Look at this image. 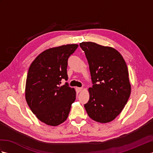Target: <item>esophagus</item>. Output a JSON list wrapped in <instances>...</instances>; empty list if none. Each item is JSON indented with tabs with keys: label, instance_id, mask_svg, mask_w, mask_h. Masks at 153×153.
<instances>
[{
	"label": "esophagus",
	"instance_id": "34e87169",
	"mask_svg": "<svg viewBox=\"0 0 153 153\" xmlns=\"http://www.w3.org/2000/svg\"><path fill=\"white\" fill-rule=\"evenodd\" d=\"M76 91H77V92H80V91H82V87H76Z\"/></svg>",
	"mask_w": 153,
	"mask_h": 153
}]
</instances>
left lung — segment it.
Returning a JSON list of instances; mask_svg holds the SVG:
<instances>
[{
  "label": "left lung",
  "instance_id": "obj_1",
  "mask_svg": "<svg viewBox=\"0 0 153 153\" xmlns=\"http://www.w3.org/2000/svg\"><path fill=\"white\" fill-rule=\"evenodd\" d=\"M80 47L88 61L93 83L89 100L84 105L96 122L112 121L124 108L131 94L128 67L118 51L93 42H82Z\"/></svg>",
  "mask_w": 153,
  "mask_h": 153
}]
</instances>
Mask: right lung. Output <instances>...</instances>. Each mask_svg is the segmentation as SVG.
Masks as SVG:
<instances>
[{
    "label": "right lung",
    "mask_w": 153,
    "mask_h": 153,
    "mask_svg": "<svg viewBox=\"0 0 153 153\" xmlns=\"http://www.w3.org/2000/svg\"><path fill=\"white\" fill-rule=\"evenodd\" d=\"M78 47L76 44L48 48L39 54L29 68L25 99L37 118L46 124L56 126L69 114L76 93L67 82L68 58Z\"/></svg>",
    "instance_id": "1"
}]
</instances>
